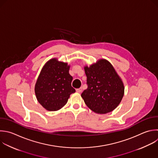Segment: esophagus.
Masks as SVG:
<instances>
[{
  "mask_svg": "<svg viewBox=\"0 0 158 158\" xmlns=\"http://www.w3.org/2000/svg\"><path fill=\"white\" fill-rule=\"evenodd\" d=\"M82 90H83V89H82V88H80L77 89H76V91H77V93H81V92L82 91Z\"/></svg>",
  "mask_w": 158,
  "mask_h": 158,
  "instance_id": "1",
  "label": "esophagus"
}]
</instances>
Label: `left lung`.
Listing matches in <instances>:
<instances>
[{
    "instance_id": "obj_1",
    "label": "left lung",
    "mask_w": 158,
    "mask_h": 158,
    "mask_svg": "<svg viewBox=\"0 0 158 158\" xmlns=\"http://www.w3.org/2000/svg\"><path fill=\"white\" fill-rule=\"evenodd\" d=\"M88 88L81 93L86 106L97 114L114 110L124 94V85L112 65L100 59L89 67H84Z\"/></svg>"
}]
</instances>
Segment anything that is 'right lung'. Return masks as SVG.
Returning a JSON list of instances; mask_svg holds the SVG:
<instances>
[{
	"label": "right lung",
	"mask_w": 158,
	"mask_h": 158,
	"mask_svg": "<svg viewBox=\"0 0 158 158\" xmlns=\"http://www.w3.org/2000/svg\"><path fill=\"white\" fill-rule=\"evenodd\" d=\"M67 63L52 59L43 66L37 79L35 91L37 100L48 110L56 111L64 106L70 95L75 92L71 83Z\"/></svg>",
	"instance_id": "add662e5"
}]
</instances>
